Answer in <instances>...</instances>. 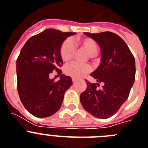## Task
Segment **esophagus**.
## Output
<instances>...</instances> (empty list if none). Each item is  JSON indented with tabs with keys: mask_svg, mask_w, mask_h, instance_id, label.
I'll return each mask as SVG.
<instances>
[{
	"mask_svg": "<svg viewBox=\"0 0 148 148\" xmlns=\"http://www.w3.org/2000/svg\"><path fill=\"white\" fill-rule=\"evenodd\" d=\"M72 82L73 83H76V82H77V79H74V78H72Z\"/></svg>",
	"mask_w": 148,
	"mask_h": 148,
	"instance_id": "obj_1",
	"label": "esophagus"
}]
</instances>
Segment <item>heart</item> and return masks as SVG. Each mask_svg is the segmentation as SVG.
Returning <instances> with one entry per match:
<instances>
[{"label":"heart","mask_w":148,"mask_h":148,"mask_svg":"<svg viewBox=\"0 0 148 148\" xmlns=\"http://www.w3.org/2000/svg\"><path fill=\"white\" fill-rule=\"evenodd\" d=\"M74 45L84 50L90 56H95L98 53V45L97 42L91 38H79L74 42ZM74 44L70 40H65L62 44L60 49L61 59L65 62H69L74 57L75 48ZM91 71L88 65H79L77 63H71L68 65L64 69V72L66 75L74 79H79L84 77Z\"/></svg>","instance_id":"heart-1"}]
</instances>
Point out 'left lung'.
I'll list each match as a JSON object with an SVG mask.
<instances>
[{"label": "left lung", "mask_w": 148, "mask_h": 148, "mask_svg": "<svg viewBox=\"0 0 148 148\" xmlns=\"http://www.w3.org/2000/svg\"><path fill=\"white\" fill-rule=\"evenodd\" d=\"M101 47L100 65L91 74L97 83L87 81L86 89L80 94V102L88 113L106 119L119 111L127 101L135 81L136 62L130 50L119 36L112 32L84 33ZM104 84L98 89L99 83Z\"/></svg>", "instance_id": "1"}]
</instances>
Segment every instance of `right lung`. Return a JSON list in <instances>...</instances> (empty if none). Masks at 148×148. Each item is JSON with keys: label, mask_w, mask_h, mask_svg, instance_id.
<instances>
[{"label": "right lung", "mask_w": 148, "mask_h": 148, "mask_svg": "<svg viewBox=\"0 0 148 148\" xmlns=\"http://www.w3.org/2000/svg\"><path fill=\"white\" fill-rule=\"evenodd\" d=\"M74 34L47 29L29 38L21 51L16 61L18 92L25 109L37 118L49 117L58 111L65 92L72 85L70 77L61 74L63 61L60 49ZM53 70L60 74L56 82L49 78Z\"/></svg>", "instance_id": "right-lung-1"}]
</instances>
